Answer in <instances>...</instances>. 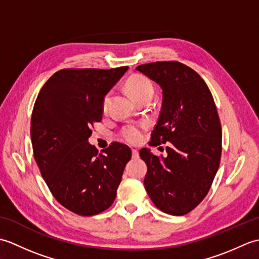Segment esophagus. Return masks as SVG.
<instances>
[{
    "label": "esophagus",
    "instance_id": "obj_1",
    "mask_svg": "<svg viewBox=\"0 0 259 259\" xmlns=\"http://www.w3.org/2000/svg\"><path fill=\"white\" fill-rule=\"evenodd\" d=\"M138 155H139L138 149H133V157L136 158V157H138Z\"/></svg>",
    "mask_w": 259,
    "mask_h": 259
}]
</instances>
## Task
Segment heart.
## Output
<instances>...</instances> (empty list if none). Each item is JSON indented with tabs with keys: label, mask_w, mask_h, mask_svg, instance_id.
I'll return each instance as SVG.
<instances>
[{
	"label": "heart",
	"mask_w": 259,
	"mask_h": 259,
	"mask_svg": "<svg viewBox=\"0 0 259 259\" xmlns=\"http://www.w3.org/2000/svg\"><path fill=\"white\" fill-rule=\"evenodd\" d=\"M126 89L130 92V95L134 97L135 100H139L145 97H152L153 95V84L152 82L145 75L137 74L131 76L126 81ZM110 102V96L107 95L103 99L102 110L104 112L108 110V106ZM142 129L144 125L139 124H130L126 125L125 128L121 131V137L129 144H137L142 138Z\"/></svg>",
	"instance_id": "heart-1"
}]
</instances>
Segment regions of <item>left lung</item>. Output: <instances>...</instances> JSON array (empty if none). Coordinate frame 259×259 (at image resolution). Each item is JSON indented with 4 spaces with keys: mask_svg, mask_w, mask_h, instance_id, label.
<instances>
[{
    "mask_svg": "<svg viewBox=\"0 0 259 259\" xmlns=\"http://www.w3.org/2000/svg\"><path fill=\"white\" fill-rule=\"evenodd\" d=\"M161 87L162 104L151 146L167 155L139 151L147 163L145 188L161 211L183 216L202 201L221 163L222 124L211 92L196 71L177 61L136 68Z\"/></svg>",
    "mask_w": 259,
    "mask_h": 259,
    "instance_id": "left-lung-1",
    "label": "left lung"
}]
</instances>
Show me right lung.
<instances>
[{"label": "right lung", "mask_w": 259, "mask_h": 259, "mask_svg": "<svg viewBox=\"0 0 259 259\" xmlns=\"http://www.w3.org/2000/svg\"><path fill=\"white\" fill-rule=\"evenodd\" d=\"M128 67L63 69L38 92L31 118L34 159L53 197L80 216L106 210L117 196L128 146L113 142L99 153L89 144L102 120V102Z\"/></svg>", "instance_id": "add662e5"}]
</instances>
